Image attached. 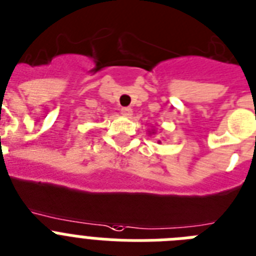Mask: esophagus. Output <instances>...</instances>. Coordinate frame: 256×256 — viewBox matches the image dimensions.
Listing matches in <instances>:
<instances>
[{
    "label": "esophagus",
    "instance_id": "1",
    "mask_svg": "<svg viewBox=\"0 0 256 256\" xmlns=\"http://www.w3.org/2000/svg\"><path fill=\"white\" fill-rule=\"evenodd\" d=\"M121 113L124 116H126V117H128V116L132 114V108H122Z\"/></svg>",
    "mask_w": 256,
    "mask_h": 256
}]
</instances>
